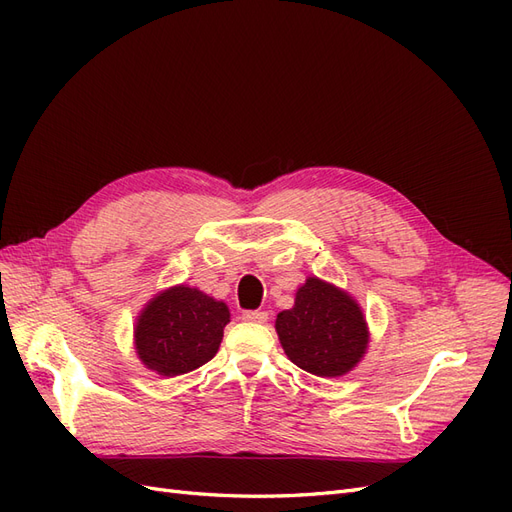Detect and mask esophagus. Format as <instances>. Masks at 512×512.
I'll use <instances>...</instances> for the list:
<instances>
[{"mask_svg": "<svg viewBox=\"0 0 512 512\" xmlns=\"http://www.w3.org/2000/svg\"><path fill=\"white\" fill-rule=\"evenodd\" d=\"M243 320L245 322H258V324H265L269 320L267 312H243Z\"/></svg>", "mask_w": 512, "mask_h": 512, "instance_id": "obj_1", "label": "esophagus"}]
</instances>
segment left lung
Returning a JSON list of instances; mask_svg holds the SVG:
<instances>
[{
  "label": "left lung",
  "mask_w": 512,
  "mask_h": 512,
  "mask_svg": "<svg viewBox=\"0 0 512 512\" xmlns=\"http://www.w3.org/2000/svg\"><path fill=\"white\" fill-rule=\"evenodd\" d=\"M275 331L288 359L320 378L346 376L369 346L359 301L316 275L297 288L294 305L277 314Z\"/></svg>",
  "instance_id": "left-lung-1"
}]
</instances>
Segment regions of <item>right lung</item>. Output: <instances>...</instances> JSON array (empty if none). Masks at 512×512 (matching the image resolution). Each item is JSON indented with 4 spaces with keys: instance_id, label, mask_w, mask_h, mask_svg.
I'll use <instances>...</instances> for the list:
<instances>
[{
    "instance_id": "obj_1",
    "label": "right lung",
    "mask_w": 512,
    "mask_h": 512,
    "mask_svg": "<svg viewBox=\"0 0 512 512\" xmlns=\"http://www.w3.org/2000/svg\"><path fill=\"white\" fill-rule=\"evenodd\" d=\"M230 309L194 286L177 284L153 294L134 322L138 361L162 378L209 363L220 350Z\"/></svg>"
}]
</instances>
